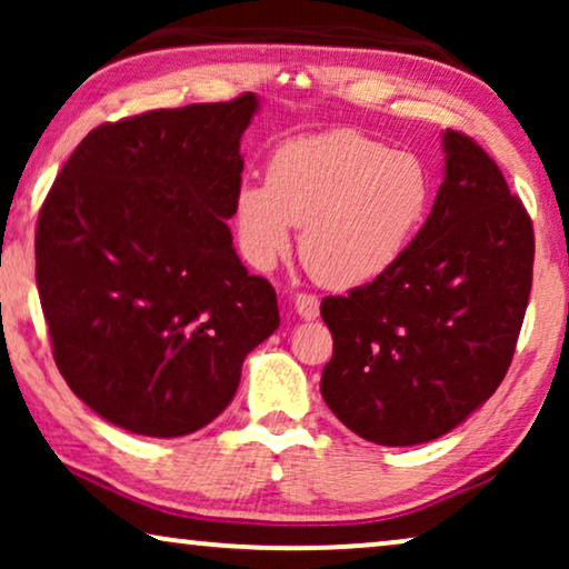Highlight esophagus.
<instances>
[{
  "label": "esophagus",
  "instance_id": "obj_1",
  "mask_svg": "<svg viewBox=\"0 0 569 569\" xmlns=\"http://www.w3.org/2000/svg\"><path fill=\"white\" fill-rule=\"evenodd\" d=\"M292 306H295V313L306 318V321H313V318H318V313H321V300L308 292L292 295Z\"/></svg>",
  "mask_w": 569,
  "mask_h": 569
}]
</instances>
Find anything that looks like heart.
Here are the masks:
<instances>
[{
	"mask_svg": "<svg viewBox=\"0 0 569 569\" xmlns=\"http://www.w3.org/2000/svg\"><path fill=\"white\" fill-rule=\"evenodd\" d=\"M435 181L417 154L391 150L352 129L279 144L267 181L236 193L243 256L269 269L302 224L300 259L318 282L352 290L396 267L430 214Z\"/></svg>",
	"mask_w": 569,
	"mask_h": 569,
	"instance_id": "heart-1",
	"label": "heart"
}]
</instances>
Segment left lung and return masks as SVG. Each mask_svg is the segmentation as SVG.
I'll return each instance as SVG.
<instances>
[{"mask_svg":"<svg viewBox=\"0 0 569 569\" xmlns=\"http://www.w3.org/2000/svg\"><path fill=\"white\" fill-rule=\"evenodd\" d=\"M446 178L407 253L383 277L323 298L333 337L321 393L360 438L419 446L502 383L533 279V224L497 162L442 134Z\"/></svg>","mask_w":569,"mask_h":569,"instance_id":"1","label":"left lung"}]
</instances>
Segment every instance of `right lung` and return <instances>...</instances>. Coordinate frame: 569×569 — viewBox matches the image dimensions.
I'll return each mask as SVG.
<instances>
[{
    "instance_id": "add662e5",
    "label": "right lung",
    "mask_w": 569,
    "mask_h": 569,
    "mask_svg": "<svg viewBox=\"0 0 569 569\" xmlns=\"http://www.w3.org/2000/svg\"><path fill=\"white\" fill-rule=\"evenodd\" d=\"M256 111L246 92L100 123L43 201L36 282L53 360L116 427L201 430L277 331L274 287L248 274L228 228Z\"/></svg>"
}]
</instances>
